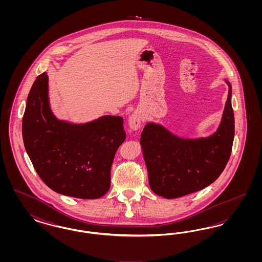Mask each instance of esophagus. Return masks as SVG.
<instances>
[{
    "instance_id": "1",
    "label": "esophagus",
    "mask_w": 262,
    "mask_h": 262,
    "mask_svg": "<svg viewBox=\"0 0 262 262\" xmlns=\"http://www.w3.org/2000/svg\"><path fill=\"white\" fill-rule=\"evenodd\" d=\"M141 120H142V117L139 113H133L128 117V121H127V124H128V126L130 127V129H133V130L139 129L140 125H141Z\"/></svg>"
}]
</instances>
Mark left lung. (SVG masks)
I'll list each match as a JSON object with an SVG mask.
<instances>
[{
  "mask_svg": "<svg viewBox=\"0 0 262 262\" xmlns=\"http://www.w3.org/2000/svg\"><path fill=\"white\" fill-rule=\"evenodd\" d=\"M225 81L229 86L228 98L220 125L211 136L183 138L159 124L144 126L140 144L150 188L157 195L172 200L199 191L224 171L235 136L232 86Z\"/></svg>",
  "mask_w": 262,
  "mask_h": 262,
  "instance_id": "left-lung-1",
  "label": "left lung"
}]
</instances>
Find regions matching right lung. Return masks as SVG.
I'll use <instances>...</instances> for the list:
<instances>
[{
  "label": "right lung",
  "mask_w": 262,
  "mask_h": 262,
  "mask_svg": "<svg viewBox=\"0 0 262 262\" xmlns=\"http://www.w3.org/2000/svg\"><path fill=\"white\" fill-rule=\"evenodd\" d=\"M48 83L43 73L29 91L23 119L25 150L54 191L99 199L110 188L113 160L126 137L123 118L106 115L84 124L59 120L51 110Z\"/></svg>",
  "instance_id": "add662e5"
}]
</instances>
